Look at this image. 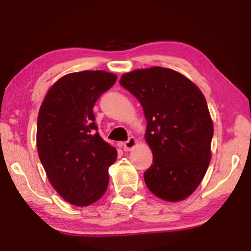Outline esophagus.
<instances>
[{"label": "esophagus", "instance_id": "34e87169", "mask_svg": "<svg viewBox=\"0 0 251 251\" xmlns=\"http://www.w3.org/2000/svg\"><path fill=\"white\" fill-rule=\"evenodd\" d=\"M137 139L135 138V137H130V138L126 140V142H125L122 144L123 146V150L126 151V152H129V151H131L132 149H135L136 145H137Z\"/></svg>", "mask_w": 251, "mask_h": 251}]
</instances>
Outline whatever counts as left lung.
<instances>
[{
	"mask_svg": "<svg viewBox=\"0 0 251 251\" xmlns=\"http://www.w3.org/2000/svg\"><path fill=\"white\" fill-rule=\"evenodd\" d=\"M120 84L143 106L153 163L146 186L161 200L183 201L197 190L211 160L214 123L207 100L185 75L164 67L125 73Z\"/></svg>",
	"mask_w": 251,
	"mask_h": 251,
	"instance_id": "8db88e82",
	"label": "left lung"
}]
</instances>
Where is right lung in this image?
<instances>
[{
    "label": "right lung",
    "mask_w": 251,
    "mask_h": 251,
    "mask_svg": "<svg viewBox=\"0 0 251 251\" xmlns=\"http://www.w3.org/2000/svg\"><path fill=\"white\" fill-rule=\"evenodd\" d=\"M116 81L105 71L64 75L48 90L37 116L36 146L51 186L77 207L98 201L118 152L97 132L95 102Z\"/></svg>",
    "instance_id": "obj_1"
}]
</instances>
